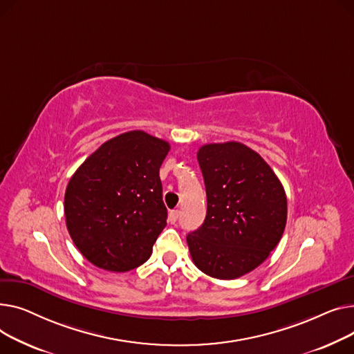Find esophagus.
Here are the masks:
<instances>
[{"instance_id":"esophagus-1","label":"esophagus","mask_w":354,"mask_h":354,"mask_svg":"<svg viewBox=\"0 0 354 354\" xmlns=\"http://www.w3.org/2000/svg\"><path fill=\"white\" fill-rule=\"evenodd\" d=\"M178 217H180V210H171V212L169 213V221H170L171 224H176L177 220H178Z\"/></svg>"}]
</instances>
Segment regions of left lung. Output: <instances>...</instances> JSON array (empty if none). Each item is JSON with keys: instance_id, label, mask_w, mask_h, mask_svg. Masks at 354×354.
<instances>
[{"instance_id": "8db88e82", "label": "left lung", "mask_w": 354, "mask_h": 354, "mask_svg": "<svg viewBox=\"0 0 354 354\" xmlns=\"http://www.w3.org/2000/svg\"><path fill=\"white\" fill-rule=\"evenodd\" d=\"M197 160L207 214L187 236L192 259L207 276L239 279L279 244L287 221L284 189L261 156L241 142L205 144Z\"/></svg>"}]
</instances>
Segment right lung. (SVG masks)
I'll use <instances>...</instances> for the list:
<instances>
[{
  "mask_svg": "<svg viewBox=\"0 0 354 354\" xmlns=\"http://www.w3.org/2000/svg\"><path fill=\"white\" fill-rule=\"evenodd\" d=\"M169 151L167 141L134 130L100 145L73 174L66 223L90 263L124 273L150 259L167 224L160 167Z\"/></svg>",
  "mask_w": 354,
  "mask_h": 354,
  "instance_id": "add662e5",
  "label": "right lung"
}]
</instances>
